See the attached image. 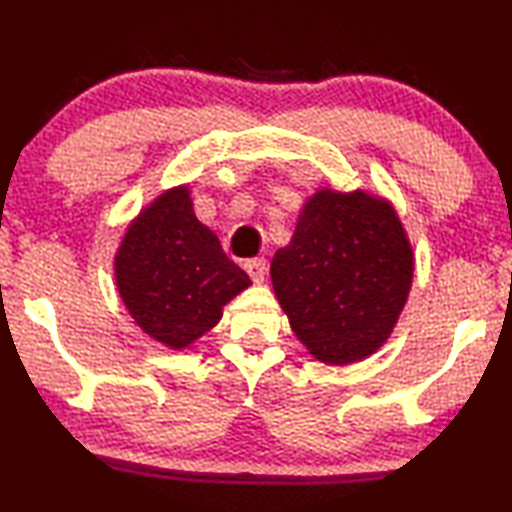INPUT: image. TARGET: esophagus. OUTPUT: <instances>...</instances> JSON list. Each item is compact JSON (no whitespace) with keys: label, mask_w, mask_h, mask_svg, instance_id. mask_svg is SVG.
Returning a JSON list of instances; mask_svg holds the SVG:
<instances>
[{"label":"esophagus","mask_w":512,"mask_h":512,"mask_svg":"<svg viewBox=\"0 0 512 512\" xmlns=\"http://www.w3.org/2000/svg\"><path fill=\"white\" fill-rule=\"evenodd\" d=\"M244 270L249 272L254 282H263L265 275H268V261L265 258H249V261H244Z\"/></svg>","instance_id":"esophagus-1"}]
</instances>
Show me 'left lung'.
<instances>
[{"label": "left lung", "instance_id": "1", "mask_svg": "<svg viewBox=\"0 0 512 512\" xmlns=\"http://www.w3.org/2000/svg\"><path fill=\"white\" fill-rule=\"evenodd\" d=\"M412 270L396 212L363 191H319L270 265L293 333L335 366L382 347L408 298Z\"/></svg>", "mask_w": 512, "mask_h": 512}]
</instances>
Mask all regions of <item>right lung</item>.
<instances>
[{"mask_svg": "<svg viewBox=\"0 0 512 512\" xmlns=\"http://www.w3.org/2000/svg\"><path fill=\"white\" fill-rule=\"evenodd\" d=\"M116 284L132 317L172 349L219 324L221 307L251 279L195 219L188 188H172L137 216L116 254Z\"/></svg>", "mask_w": 512, "mask_h": 512, "instance_id": "1", "label": "right lung"}]
</instances>
